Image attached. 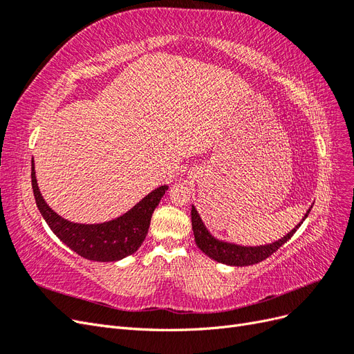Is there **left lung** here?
Segmentation results:
<instances>
[{"label": "left lung", "mask_w": 354, "mask_h": 354, "mask_svg": "<svg viewBox=\"0 0 354 354\" xmlns=\"http://www.w3.org/2000/svg\"><path fill=\"white\" fill-rule=\"evenodd\" d=\"M310 209H312V207L307 209L301 221H299L291 232L286 233L283 238L266 245L248 246V245H239V243L217 239L216 236H212L211 232L207 229L205 224H203L195 205H192V229H194L195 242L198 245V248L214 261H218L221 264H227V266H234V267L252 266L266 260L267 257H270L273 252L279 250L283 243H286L289 239H291L292 234L297 232V229L301 226L303 221L307 218Z\"/></svg>", "instance_id": "left-lung-1"}]
</instances>
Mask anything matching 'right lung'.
I'll list each match as a JSON object with an SVG mask.
<instances>
[{
  "instance_id": "right-lung-1",
  "label": "right lung",
  "mask_w": 354,
  "mask_h": 354,
  "mask_svg": "<svg viewBox=\"0 0 354 354\" xmlns=\"http://www.w3.org/2000/svg\"><path fill=\"white\" fill-rule=\"evenodd\" d=\"M30 176L37 207L53 233L73 252L87 260L100 263L120 261L140 248L151 226L152 214L168 190L167 185L156 187L142 201H138L131 209L113 220L97 224H82L63 218L48 207L37 183L34 158H32Z\"/></svg>"
}]
</instances>
